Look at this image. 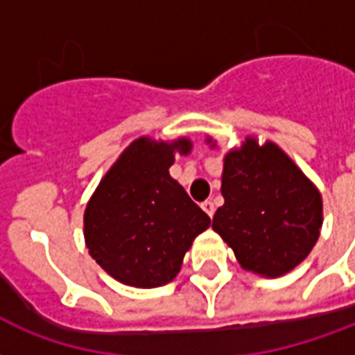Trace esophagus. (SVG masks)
<instances>
[{
    "mask_svg": "<svg viewBox=\"0 0 355 355\" xmlns=\"http://www.w3.org/2000/svg\"><path fill=\"white\" fill-rule=\"evenodd\" d=\"M202 209L208 214L209 217H214V211H216V206H214V202L211 200H204L202 202Z\"/></svg>",
    "mask_w": 355,
    "mask_h": 355,
    "instance_id": "1",
    "label": "esophagus"
}]
</instances>
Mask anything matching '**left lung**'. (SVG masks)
I'll list each match as a JSON object with an SVG mask.
<instances>
[{"label":"left lung","mask_w":355,"mask_h":355,"mask_svg":"<svg viewBox=\"0 0 355 355\" xmlns=\"http://www.w3.org/2000/svg\"><path fill=\"white\" fill-rule=\"evenodd\" d=\"M211 229L234 250L240 265L268 278L299 265L322 229V196L291 159L266 141L245 139L225 157Z\"/></svg>","instance_id":"1"}]
</instances>
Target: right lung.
I'll return each instance as SVG.
<instances>
[{"instance_id":"1","label":"right lung","mask_w":355,"mask_h":355,"mask_svg":"<svg viewBox=\"0 0 355 355\" xmlns=\"http://www.w3.org/2000/svg\"><path fill=\"white\" fill-rule=\"evenodd\" d=\"M189 149V139H136L90 198L85 240L96 263L115 280L134 287L174 280L191 242L211 223L168 174L174 153L187 155Z\"/></svg>"}]
</instances>
